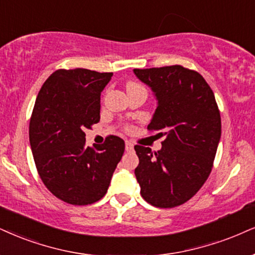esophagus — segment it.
Returning <instances> with one entry per match:
<instances>
[{
  "label": "esophagus",
  "mask_w": 255,
  "mask_h": 255,
  "mask_svg": "<svg viewBox=\"0 0 255 255\" xmlns=\"http://www.w3.org/2000/svg\"><path fill=\"white\" fill-rule=\"evenodd\" d=\"M125 149H127V151H131V150H133V144L130 140H127L125 142Z\"/></svg>",
  "instance_id": "34e87169"
}]
</instances>
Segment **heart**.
<instances>
[{"instance_id":"obj_1","label":"heart","mask_w":255,"mask_h":255,"mask_svg":"<svg viewBox=\"0 0 255 255\" xmlns=\"http://www.w3.org/2000/svg\"><path fill=\"white\" fill-rule=\"evenodd\" d=\"M137 86H140V85H138L136 83H131V84H128V89H130V87H137Z\"/></svg>"}]
</instances>
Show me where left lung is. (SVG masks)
<instances>
[{"mask_svg":"<svg viewBox=\"0 0 255 255\" xmlns=\"http://www.w3.org/2000/svg\"><path fill=\"white\" fill-rule=\"evenodd\" d=\"M152 90L157 109L147 130L161 131L162 149L136 145L134 169L140 195L159 208H174L190 200L212 171L221 137L215 96L204 78L181 65L133 70Z\"/></svg>","mask_w":255,"mask_h":255,"instance_id":"8db88e82","label":"left lung"}]
</instances>
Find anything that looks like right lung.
Segmentation results:
<instances>
[{
  "label": "right lung",
  "mask_w": 255,
  "mask_h": 255,
  "mask_svg": "<svg viewBox=\"0 0 255 255\" xmlns=\"http://www.w3.org/2000/svg\"><path fill=\"white\" fill-rule=\"evenodd\" d=\"M113 73L74 68L49 75L37 94L29 142L46 188L64 202L86 206L108 191L125 143L108 136L102 145H85L84 130L100 119V94Z\"/></svg>",
  "instance_id": "add662e5"
}]
</instances>
